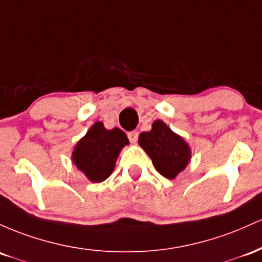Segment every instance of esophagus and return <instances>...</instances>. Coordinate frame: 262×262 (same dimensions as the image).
<instances>
[{"label":"esophagus","instance_id":"34e87169","mask_svg":"<svg viewBox=\"0 0 262 262\" xmlns=\"http://www.w3.org/2000/svg\"><path fill=\"white\" fill-rule=\"evenodd\" d=\"M127 137H128V140H130L132 143H136L137 140H139V132H137V131L128 132Z\"/></svg>","mask_w":262,"mask_h":262}]
</instances>
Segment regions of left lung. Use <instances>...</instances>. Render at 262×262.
<instances>
[{"label": "left lung", "instance_id": "left-lung-1", "mask_svg": "<svg viewBox=\"0 0 262 262\" xmlns=\"http://www.w3.org/2000/svg\"><path fill=\"white\" fill-rule=\"evenodd\" d=\"M139 143L149 156L155 168L168 179L177 177L190 161L188 143L161 120L152 123L151 131L141 132Z\"/></svg>", "mask_w": 262, "mask_h": 262}]
</instances>
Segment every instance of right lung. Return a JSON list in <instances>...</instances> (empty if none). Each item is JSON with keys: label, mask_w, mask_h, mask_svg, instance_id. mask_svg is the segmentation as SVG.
Returning a JSON list of instances; mask_svg holds the SVG:
<instances>
[{"label": "right lung", "mask_w": 262, "mask_h": 262, "mask_svg": "<svg viewBox=\"0 0 262 262\" xmlns=\"http://www.w3.org/2000/svg\"><path fill=\"white\" fill-rule=\"evenodd\" d=\"M128 143L122 130H106L104 123L98 121L78 141L72 160L90 182L100 183L113 173L120 151Z\"/></svg>", "instance_id": "obj_1"}]
</instances>
